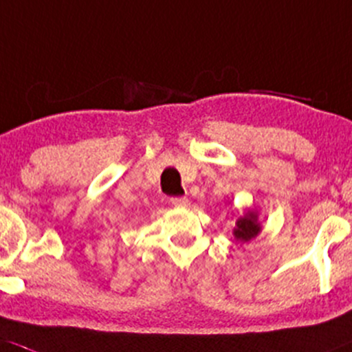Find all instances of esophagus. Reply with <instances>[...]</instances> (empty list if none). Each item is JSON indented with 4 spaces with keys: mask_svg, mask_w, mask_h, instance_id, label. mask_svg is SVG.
I'll list each match as a JSON object with an SVG mask.
<instances>
[{
    "mask_svg": "<svg viewBox=\"0 0 352 352\" xmlns=\"http://www.w3.org/2000/svg\"><path fill=\"white\" fill-rule=\"evenodd\" d=\"M171 203L177 208H186L188 205H190V200H188L186 197H176V198H171Z\"/></svg>",
    "mask_w": 352,
    "mask_h": 352,
    "instance_id": "1",
    "label": "esophagus"
}]
</instances>
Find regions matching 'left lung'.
Returning <instances> with one entry per match:
<instances>
[{
	"mask_svg": "<svg viewBox=\"0 0 352 352\" xmlns=\"http://www.w3.org/2000/svg\"><path fill=\"white\" fill-rule=\"evenodd\" d=\"M261 232V223L257 222V213L249 210L244 217L237 219L234 229V237L241 242H248L254 239Z\"/></svg>",
	"mask_w": 352,
	"mask_h": 352,
	"instance_id": "obj_1",
	"label": "left lung"
}]
</instances>
